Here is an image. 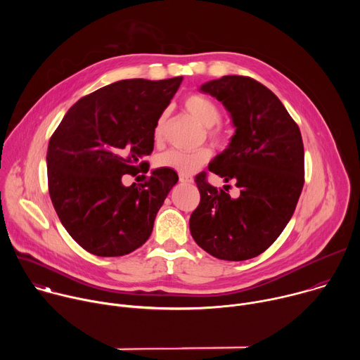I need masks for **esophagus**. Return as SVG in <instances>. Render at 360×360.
<instances>
[{
	"instance_id": "obj_1",
	"label": "esophagus",
	"mask_w": 360,
	"mask_h": 360,
	"mask_svg": "<svg viewBox=\"0 0 360 360\" xmlns=\"http://www.w3.org/2000/svg\"><path fill=\"white\" fill-rule=\"evenodd\" d=\"M179 181L184 184H191L193 182V178L191 175H185V174H179Z\"/></svg>"
}]
</instances>
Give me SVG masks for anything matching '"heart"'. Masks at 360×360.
<instances>
[{"label": "heart", "mask_w": 360, "mask_h": 360, "mask_svg": "<svg viewBox=\"0 0 360 360\" xmlns=\"http://www.w3.org/2000/svg\"><path fill=\"white\" fill-rule=\"evenodd\" d=\"M185 110L202 125L205 127V134L208 139L217 145L222 146L228 139V129L219 122L222 118L221 108L217 102L210 96H205L202 94H189L184 99ZM167 125V114H161L153 127V139L155 142H162ZM212 152L207 146H200L195 150H178L169 149L157 158V165L160 168H168L178 174L191 175L192 172L198 171L202 165L207 164L211 160Z\"/></svg>", "instance_id": "1"}]
</instances>
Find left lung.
I'll return each mask as SVG.
<instances>
[{
	"label": "left lung",
	"instance_id": "8db88e82",
	"mask_svg": "<svg viewBox=\"0 0 360 360\" xmlns=\"http://www.w3.org/2000/svg\"><path fill=\"white\" fill-rule=\"evenodd\" d=\"M231 112L235 135L208 169L233 182L235 196L195 176L200 193L189 219L195 242L224 261L265 252L290 221L304 184V150L297 124L279 98L250 77L226 75L200 86Z\"/></svg>",
	"mask_w": 360,
	"mask_h": 360
}]
</instances>
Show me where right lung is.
Instances as JSON below:
<instances>
[{"label":"right lung","instance_id":"right-lung-1","mask_svg":"<svg viewBox=\"0 0 360 360\" xmlns=\"http://www.w3.org/2000/svg\"><path fill=\"white\" fill-rule=\"evenodd\" d=\"M182 79L134 78L102 86L78 99L51 135L49 196L67 232L86 252L122 256L148 240L178 175L160 168L128 188L121 178L148 172L153 127Z\"/></svg>","mask_w":360,"mask_h":360}]
</instances>
